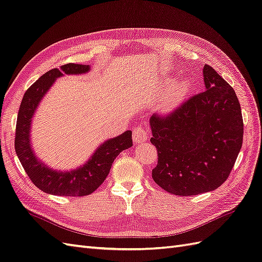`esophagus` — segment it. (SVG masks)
Here are the masks:
<instances>
[{
	"label": "esophagus",
	"mask_w": 262,
	"mask_h": 262,
	"mask_svg": "<svg viewBox=\"0 0 262 262\" xmlns=\"http://www.w3.org/2000/svg\"><path fill=\"white\" fill-rule=\"evenodd\" d=\"M147 137H148V132L143 128L142 125H139L133 130V142H134V144L143 143L144 141H146Z\"/></svg>",
	"instance_id": "esophagus-1"
}]
</instances>
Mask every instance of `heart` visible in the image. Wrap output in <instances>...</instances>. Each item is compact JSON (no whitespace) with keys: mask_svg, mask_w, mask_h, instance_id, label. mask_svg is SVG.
<instances>
[{"mask_svg":"<svg viewBox=\"0 0 262 262\" xmlns=\"http://www.w3.org/2000/svg\"><path fill=\"white\" fill-rule=\"evenodd\" d=\"M187 89V80H180L169 84L161 97V109L164 112L172 111L185 97Z\"/></svg>","mask_w":262,"mask_h":262,"instance_id":"obj_1","label":"heart"}]
</instances>
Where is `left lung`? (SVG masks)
<instances>
[{"instance_id": "obj_1", "label": "left lung", "mask_w": 262, "mask_h": 262, "mask_svg": "<svg viewBox=\"0 0 262 262\" xmlns=\"http://www.w3.org/2000/svg\"><path fill=\"white\" fill-rule=\"evenodd\" d=\"M205 90L167 116L150 118L158 164L152 178L166 192L192 196L218 188L228 179L243 145L244 122L230 84L209 65Z\"/></svg>"}]
</instances>
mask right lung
<instances>
[{
	"mask_svg": "<svg viewBox=\"0 0 262 262\" xmlns=\"http://www.w3.org/2000/svg\"><path fill=\"white\" fill-rule=\"evenodd\" d=\"M89 70V65L79 63H66L60 69H51L26 90L20 102L16 121L15 151L34 185L47 194L86 196L94 193L108 176L115 159L123 150L132 146V131L128 130L103 142L82 166L63 172L49 168L35 155L30 139L31 124L41 99L53 86L56 78L63 74H86Z\"/></svg>",
	"mask_w": 262,
	"mask_h": 262,
	"instance_id": "1",
	"label": "right lung"
}]
</instances>
